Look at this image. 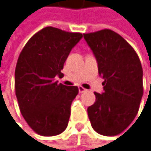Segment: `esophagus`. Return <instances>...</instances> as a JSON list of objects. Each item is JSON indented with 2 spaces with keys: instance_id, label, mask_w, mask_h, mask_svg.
Here are the masks:
<instances>
[{
  "instance_id": "obj_1",
  "label": "esophagus",
  "mask_w": 151,
  "mask_h": 151,
  "mask_svg": "<svg viewBox=\"0 0 151 151\" xmlns=\"http://www.w3.org/2000/svg\"><path fill=\"white\" fill-rule=\"evenodd\" d=\"M85 91H87V89L86 88H84L83 87H81V86H80L79 87V92L80 93H83V92H85Z\"/></svg>"
}]
</instances>
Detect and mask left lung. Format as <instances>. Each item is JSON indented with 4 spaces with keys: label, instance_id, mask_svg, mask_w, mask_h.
<instances>
[{
    "label": "left lung",
    "instance_id": "obj_1",
    "mask_svg": "<svg viewBox=\"0 0 151 151\" xmlns=\"http://www.w3.org/2000/svg\"><path fill=\"white\" fill-rule=\"evenodd\" d=\"M105 80L104 92H95L96 102L88 107L92 128L101 135L124 131L138 114L143 95V71L132 45L111 29L83 34Z\"/></svg>",
    "mask_w": 151,
    "mask_h": 151
}]
</instances>
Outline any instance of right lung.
<instances>
[{"label": "right lung", "mask_w": 151, "mask_h": 151, "mask_svg": "<svg viewBox=\"0 0 151 151\" xmlns=\"http://www.w3.org/2000/svg\"><path fill=\"white\" fill-rule=\"evenodd\" d=\"M81 38V33L46 27L27 41L19 56L16 96L24 119L39 135H58L68 125L79 88L58 83L55 78H63L64 63Z\"/></svg>", "instance_id": "1"}]
</instances>
